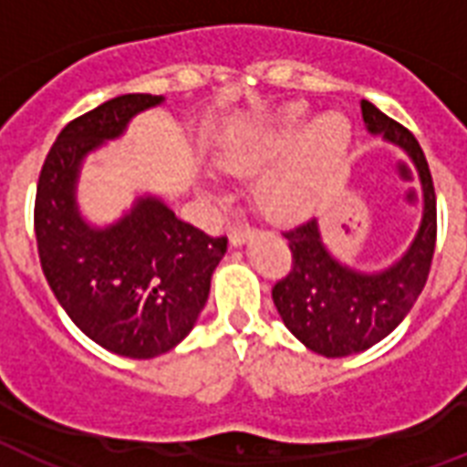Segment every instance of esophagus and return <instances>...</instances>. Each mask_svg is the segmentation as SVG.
<instances>
[{
    "label": "esophagus",
    "mask_w": 467,
    "mask_h": 467,
    "mask_svg": "<svg viewBox=\"0 0 467 467\" xmlns=\"http://www.w3.org/2000/svg\"><path fill=\"white\" fill-rule=\"evenodd\" d=\"M254 234V230L252 227H240L234 225L233 230H230V244H234V247H240V244H244V242L249 240Z\"/></svg>",
    "instance_id": "esophagus-1"
}]
</instances>
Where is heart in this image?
<instances>
[{"label": "heart", "instance_id": "obj_1", "mask_svg": "<svg viewBox=\"0 0 467 467\" xmlns=\"http://www.w3.org/2000/svg\"><path fill=\"white\" fill-rule=\"evenodd\" d=\"M303 128L306 106L293 104L281 113L274 126L262 130L254 140L230 157V167L234 171L256 174L291 155L259 186V205L266 215L276 220L300 218L319 196V191L337 174L347 155L351 130L344 116L327 113L315 120L300 139Z\"/></svg>", "mask_w": 467, "mask_h": 467}]
</instances>
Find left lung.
Instances as JSON below:
<instances>
[{
    "label": "left lung",
    "instance_id": "left-lung-1",
    "mask_svg": "<svg viewBox=\"0 0 467 467\" xmlns=\"http://www.w3.org/2000/svg\"><path fill=\"white\" fill-rule=\"evenodd\" d=\"M361 113L370 133L385 135L417 164L424 189V218L407 254L373 276L334 262L319 240L315 220L284 230L293 262L291 271L271 288L274 306L284 325L310 351L329 358L373 347L405 319L427 284L436 247V191L420 142L370 101H361Z\"/></svg>",
    "mask_w": 467,
    "mask_h": 467
}]
</instances>
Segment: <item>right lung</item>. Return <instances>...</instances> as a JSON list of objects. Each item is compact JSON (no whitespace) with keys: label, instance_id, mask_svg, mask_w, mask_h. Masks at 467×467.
<instances>
[{"label":"right lung","instance_id":"add662e5","mask_svg":"<svg viewBox=\"0 0 467 467\" xmlns=\"http://www.w3.org/2000/svg\"><path fill=\"white\" fill-rule=\"evenodd\" d=\"M160 101L123 94L69 120L43 161L33 205L40 266L57 303L91 341L128 358L167 354L193 329L227 249L225 234H205L157 198H142L106 230L77 213L82 157Z\"/></svg>","mask_w":467,"mask_h":467}]
</instances>
